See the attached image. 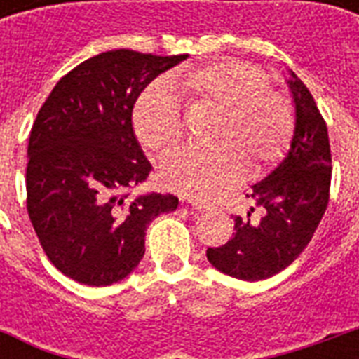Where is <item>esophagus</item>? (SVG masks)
Listing matches in <instances>:
<instances>
[{
  "label": "esophagus",
  "instance_id": "obj_1",
  "mask_svg": "<svg viewBox=\"0 0 359 359\" xmlns=\"http://www.w3.org/2000/svg\"><path fill=\"white\" fill-rule=\"evenodd\" d=\"M188 203H190L191 207L196 208V210H199V212H205V210H208V205H207V203L197 201V199H188Z\"/></svg>",
  "mask_w": 359,
  "mask_h": 359
}]
</instances>
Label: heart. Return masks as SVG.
<instances>
[{
	"mask_svg": "<svg viewBox=\"0 0 359 359\" xmlns=\"http://www.w3.org/2000/svg\"><path fill=\"white\" fill-rule=\"evenodd\" d=\"M175 93L194 104L218 109L210 149L182 147L160 160V177L169 188L194 197H210L244 173L264 168L283 154L294 130V108L283 93L268 87L266 74L240 61L179 69L168 86L147 89L132 115L134 132L147 151L173 147L184 134Z\"/></svg>",
	"mask_w": 359,
	"mask_h": 359,
	"instance_id": "obj_1",
	"label": "heart"
}]
</instances>
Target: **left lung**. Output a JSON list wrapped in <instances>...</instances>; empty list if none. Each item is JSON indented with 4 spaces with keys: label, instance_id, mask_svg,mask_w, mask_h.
<instances>
[{
    "label": "left lung",
    "instance_id": "1",
    "mask_svg": "<svg viewBox=\"0 0 359 359\" xmlns=\"http://www.w3.org/2000/svg\"><path fill=\"white\" fill-rule=\"evenodd\" d=\"M294 102V134L287 156L248 194L261 218L236 216L233 238L208 248L207 259L219 272L261 281L285 270L306 250L330 199L332 154L328 128L304 81L289 70Z\"/></svg>",
    "mask_w": 359,
    "mask_h": 359
}]
</instances>
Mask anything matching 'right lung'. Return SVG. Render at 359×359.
I'll return each instance as SVG.
<instances>
[{"label": "right lung", "instance_id": "obj_1", "mask_svg": "<svg viewBox=\"0 0 359 359\" xmlns=\"http://www.w3.org/2000/svg\"><path fill=\"white\" fill-rule=\"evenodd\" d=\"M186 57L102 52L63 76L42 104L27 145V214L67 278L89 287L124 279L143 259L147 225L179 207L171 194L130 197L152 169L132 109L156 76Z\"/></svg>", "mask_w": 359, "mask_h": 359}]
</instances>
